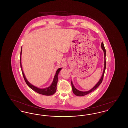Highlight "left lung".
Returning a JSON list of instances; mask_svg holds the SVG:
<instances>
[{"instance_id":"left-lung-1","label":"left lung","mask_w":128,"mask_h":128,"mask_svg":"<svg viewBox=\"0 0 128 128\" xmlns=\"http://www.w3.org/2000/svg\"><path fill=\"white\" fill-rule=\"evenodd\" d=\"M101 48L103 50L104 53V68L103 72V74H102V76L100 80H99V81L97 83V84L96 85H95L92 89H91L89 91H88L86 92H82L78 90L77 89H76L74 85H73V84H72V82H71V84H72V91H73V93L77 96H84L85 95H86L89 93H90L94 91V90H96L98 87L100 85V84L102 83V81H103V79L104 76V72H105V70H106V49L104 48V44L103 42H102L101 43Z\"/></svg>"}]
</instances>
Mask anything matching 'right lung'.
I'll use <instances>...</instances> for the list:
<instances>
[{"label": "right lung", "mask_w": 128, "mask_h": 128, "mask_svg": "<svg viewBox=\"0 0 128 128\" xmlns=\"http://www.w3.org/2000/svg\"><path fill=\"white\" fill-rule=\"evenodd\" d=\"M21 55H22V49H21V51H20V56ZM20 68L22 69V75L24 76V79L26 84L30 88V89H32V90L36 92L39 94H41L44 95V96H51V95H52L55 94V92H56V85H57V82H58V76L62 68H58V70H56L55 76H54V78L53 81L51 85L48 88H46L44 89H40V88H38L36 87L31 84L26 79V78L25 77L24 74V73L22 69V64H21V57L20 58Z\"/></svg>", "instance_id": "right-lung-1"}]
</instances>
